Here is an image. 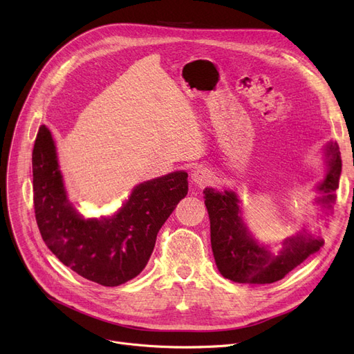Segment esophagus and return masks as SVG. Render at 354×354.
Wrapping results in <instances>:
<instances>
[{
    "label": "esophagus",
    "instance_id": "1",
    "mask_svg": "<svg viewBox=\"0 0 354 354\" xmlns=\"http://www.w3.org/2000/svg\"><path fill=\"white\" fill-rule=\"evenodd\" d=\"M191 179H192L195 187L202 188V187H205V185L211 183V180H212V174H211V171L207 169V167L199 166V167H195V169L192 171Z\"/></svg>",
    "mask_w": 354,
    "mask_h": 354
}]
</instances>
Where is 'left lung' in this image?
<instances>
[{
	"label": "left lung",
	"instance_id": "1",
	"mask_svg": "<svg viewBox=\"0 0 354 354\" xmlns=\"http://www.w3.org/2000/svg\"><path fill=\"white\" fill-rule=\"evenodd\" d=\"M322 160L326 175L313 189L317 194L313 203L320 208L323 214L320 216H327L336 202L342 175V156L336 142L326 143ZM203 199L211 222V245L216 268L222 277L234 283H275L324 245L323 238L304 225L299 232L286 238L280 250L272 251L248 228L241 199L232 189L205 188Z\"/></svg>",
	"mask_w": 354,
	"mask_h": 354
}]
</instances>
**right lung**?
<instances>
[{
	"label": "right lung",
	"instance_id": "add662e5",
	"mask_svg": "<svg viewBox=\"0 0 354 354\" xmlns=\"http://www.w3.org/2000/svg\"><path fill=\"white\" fill-rule=\"evenodd\" d=\"M32 191L48 250L87 280L116 287L146 267L159 230L188 194V174L175 171L138 183L113 214L86 218L68 199L57 146L41 124L32 151Z\"/></svg>",
	"mask_w": 354,
	"mask_h": 354
}]
</instances>
